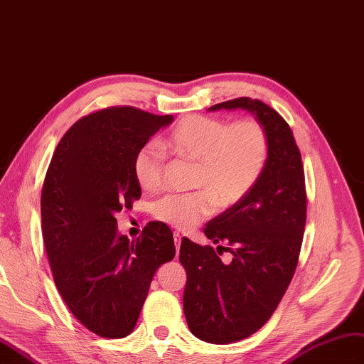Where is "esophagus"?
I'll return each instance as SVG.
<instances>
[{"instance_id": "1", "label": "esophagus", "mask_w": 364, "mask_h": 364, "mask_svg": "<svg viewBox=\"0 0 364 364\" xmlns=\"http://www.w3.org/2000/svg\"><path fill=\"white\" fill-rule=\"evenodd\" d=\"M181 235L178 234V232H175L173 234V241H175V247H176V254H178V250H180V246H181Z\"/></svg>"}]
</instances>
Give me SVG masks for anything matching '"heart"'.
Wrapping results in <instances>:
<instances>
[{"instance_id": "b5f03b06", "label": "heart", "mask_w": 364, "mask_h": 364, "mask_svg": "<svg viewBox=\"0 0 364 364\" xmlns=\"http://www.w3.org/2000/svg\"><path fill=\"white\" fill-rule=\"evenodd\" d=\"M180 158L195 163L191 193H171L154 206V215L175 229L189 232L208 220L218 204L229 209L243 201L262 178L269 156V138L254 118L230 123L191 115L183 118L166 139ZM134 176L141 189H161L166 172L163 149L149 141L134 156Z\"/></svg>"}]
</instances>
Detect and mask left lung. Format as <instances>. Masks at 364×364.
<instances>
[{"label": "left lung", "instance_id": "1", "mask_svg": "<svg viewBox=\"0 0 364 364\" xmlns=\"http://www.w3.org/2000/svg\"><path fill=\"white\" fill-rule=\"evenodd\" d=\"M254 114L269 138L262 178L247 197L210 220L204 234L226 243L223 264L212 246L183 238L180 262L188 274L183 309L191 332L213 344L235 343L267 323L295 274L306 225L301 154L284 118L263 101L241 97L209 107Z\"/></svg>", "mask_w": 364, "mask_h": 364}]
</instances>
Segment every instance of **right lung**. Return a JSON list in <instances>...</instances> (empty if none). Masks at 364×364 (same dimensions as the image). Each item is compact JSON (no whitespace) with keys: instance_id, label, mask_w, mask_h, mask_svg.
Listing matches in <instances>:
<instances>
[{"instance_id":"add662e5","label":"right lung","mask_w":364,"mask_h":364,"mask_svg":"<svg viewBox=\"0 0 364 364\" xmlns=\"http://www.w3.org/2000/svg\"><path fill=\"white\" fill-rule=\"evenodd\" d=\"M172 121L130 106L93 112L63 135L46 172L41 223L53 282L75 318L100 337L134 331L154 274L175 257L164 223H147L130 243L115 218L141 197L136 151Z\"/></svg>"}]
</instances>
